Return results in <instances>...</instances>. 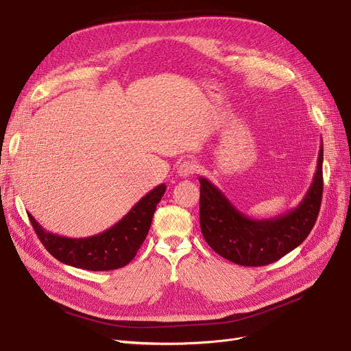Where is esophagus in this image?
Instances as JSON below:
<instances>
[{
    "label": "esophagus",
    "mask_w": 351,
    "mask_h": 351,
    "mask_svg": "<svg viewBox=\"0 0 351 351\" xmlns=\"http://www.w3.org/2000/svg\"><path fill=\"white\" fill-rule=\"evenodd\" d=\"M197 168H199V165L194 160H184L178 164L177 173L180 177H190L191 174L197 171Z\"/></svg>",
    "instance_id": "esophagus-1"
}]
</instances>
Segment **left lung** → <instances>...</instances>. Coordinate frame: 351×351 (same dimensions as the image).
<instances>
[{"label":"left lung","instance_id":"8db88e82","mask_svg":"<svg viewBox=\"0 0 351 351\" xmlns=\"http://www.w3.org/2000/svg\"><path fill=\"white\" fill-rule=\"evenodd\" d=\"M322 141L313 183L300 204L284 215L250 219L212 181L200 177V228L216 254L242 266H263L300 246L318 217L322 197Z\"/></svg>","mask_w":351,"mask_h":351}]
</instances>
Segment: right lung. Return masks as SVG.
<instances>
[{
    "mask_svg": "<svg viewBox=\"0 0 351 351\" xmlns=\"http://www.w3.org/2000/svg\"><path fill=\"white\" fill-rule=\"evenodd\" d=\"M167 186L147 193L114 226L88 237H66L47 232L29 213L40 242L58 261L88 271H112L128 265L144 243L157 204Z\"/></svg>",
    "mask_w": 351,
    "mask_h": 351,
    "instance_id": "1",
    "label": "right lung"
}]
</instances>
